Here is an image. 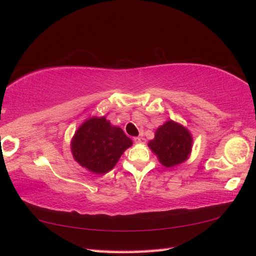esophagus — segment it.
<instances>
[{"instance_id":"1","label":"esophagus","mask_w":256,"mask_h":256,"mask_svg":"<svg viewBox=\"0 0 256 256\" xmlns=\"http://www.w3.org/2000/svg\"><path fill=\"white\" fill-rule=\"evenodd\" d=\"M145 138H140V136H136L134 138V142H138V144H142V142H145Z\"/></svg>"}]
</instances>
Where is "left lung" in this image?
<instances>
[{"label":"left lung","instance_id":"left-lung-1","mask_svg":"<svg viewBox=\"0 0 256 256\" xmlns=\"http://www.w3.org/2000/svg\"><path fill=\"white\" fill-rule=\"evenodd\" d=\"M193 138L186 128L172 120L159 126L155 138L148 142L152 152L157 155L160 164L171 168L188 158L192 150Z\"/></svg>","mask_w":256,"mask_h":256}]
</instances>
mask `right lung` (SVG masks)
Here are the masks:
<instances>
[{
    "instance_id": "right-lung-1",
    "label": "right lung",
    "mask_w": 256,
    "mask_h": 256,
    "mask_svg": "<svg viewBox=\"0 0 256 256\" xmlns=\"http://www.w3.org/2000/svg\"><path fill=\"white\" fill-rule=\"evenodd\" d=\"M133 142L122 128L104 116L90 118L76 130L70 142L73 157L82 167L97 174L110 171Z\"/></svg>"
}]
</instances>
